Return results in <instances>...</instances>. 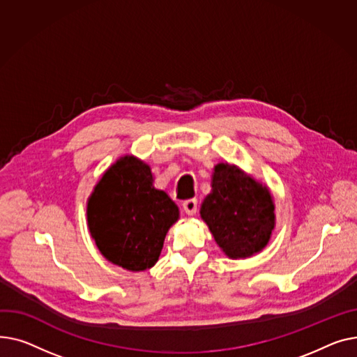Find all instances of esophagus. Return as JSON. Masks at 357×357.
Here are the masks:
<instances>
[{
	"instance_id": "34e87169",
	"label": "esophagus",
	"mask_w": 357,
	"mask_h": 357,
	"mask_svg": "<svg viewBox=\"0 0 357 357\" xmlns=\"http://www.w3.org/2000/svg\"><path fill=\"white\" fill-rule=\"evenodd\" d=\"M183 208L185 215L188 216H195L197 213V199H188V200H184L183 202Z\"/></svg>"
}]
</instances>
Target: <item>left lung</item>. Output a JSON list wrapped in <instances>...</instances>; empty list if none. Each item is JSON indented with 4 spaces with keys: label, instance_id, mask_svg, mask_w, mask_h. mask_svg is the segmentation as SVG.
Wrapping results in <instances>:
<instances>
[{
    "label": "left lung",
    "instance_id": "obj_1",
    "mask_svg": "<svg viewBox=\"0 0 357 357\" xmlns=\"http://www.w3.org/2000/svg\"><path fill=\"white\" fill-rule=\"evenodd\" d=\"M200 215L223 252L234 259L262 250L275 225L268 188L229 164L215 167L212 193Z\"/></svg>",
    "mask_w": 357,
    "mask_h": 357
}]
</instances>
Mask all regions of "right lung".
Returning a JSON list of instances; mask_svg holds the SVG:
<instances>
[{
    "mask_svg": "<svg viewBox=\"0 0 357 357\" xmlns=\"http://www.w3.org/2000/svg\"><path fill=\"white\" fill-rule=\"evenodd\" d=\"M178 207L155 190L150 167L122 157L103 174L88 203V225L100 254L130 271L154 266Z\"/></svg>",
    "mask_w": 357,
    "mask_h": 357,
    "instance_id": "add662e5",
    "label": "right lung"
}]
</instances>
